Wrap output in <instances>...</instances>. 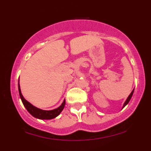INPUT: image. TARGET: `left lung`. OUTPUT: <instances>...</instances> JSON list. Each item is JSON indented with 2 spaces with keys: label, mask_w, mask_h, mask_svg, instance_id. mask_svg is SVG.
I'll return each mask as SVG.
<instances>
[{
  "label": "left lung",
  "mask_w": 151,
  "mask_h": 151,
  "mask_svg": "<svg viewBox=\"0 0 151 151\" xmlns=\"http://www.w3.org/2000/svg\"><path fill=\"white\" fill-rule=\"evenodd\" d=\"M133 91H134V90H133L132 91V92H131V93H130V95L129 96V97L127 98V99H126V101H125V103H124V106H123V108H124V107H125L126 105L128 104V103H129V101L130 100H131V97H132V96H133Z\"/></svg>",
  "instance_id": "8db88e82"
}]
</instances>
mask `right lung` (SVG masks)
Listing matches in <instances>:
<instances>
[{
  "label": "right lung",
  "mask_w": 151,
  "mask_h": 151,
  "mask_svg": "<svg viewBox=\"0 0 151 151\" xmlns=\"http://www.w3.org/2000/svg\"><path fill=\"white\" fill-rule=\"evenodd\" d=\"M18 90H19V94H20V99H21L22 104H23L24 106L25 107L26 109L27 110V111L30 113L32 116L37 118L39 119H52L54 118L57 117L62 112V111L63 110L64 107L65 106V100H64L63 103L62 104V105L60 107H58V109H53L51 111H45L42 110V109H40L37 108V107L34 106L33 105H32L30 102H28L27 100L25 99V98L22 96L21 91H20V84H19V80H18Z\"/></svg>",
  "instance_id": "add662e5"
}]
</instances>
